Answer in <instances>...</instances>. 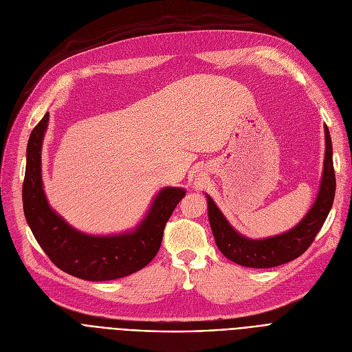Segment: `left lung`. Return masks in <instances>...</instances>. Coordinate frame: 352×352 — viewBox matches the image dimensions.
I'll return each mask as SVG.
<instances>
[{
    "instance_id": "1",
    "label": "left lung",
    "mask_w": 352,
    "mask_h": 352,
    "mask_svg": "<svg viewBox=\"0 0 352 352\" xmlns=\"http://www.w3.org/2000/svg\"><path fill=\"white\" fill-rule=\"evenodd\" d=\"M324 129L325 160L320 192L308 214L292 230L264 239H250L236 232L230 226L223 212L215 206V202L207 195L208 219L215 238V244L228 260L250 268H272L298 258L312 244L325 223L336 195L332 142L328 126L325 125Z\"/></svg>"
}]
</instances>
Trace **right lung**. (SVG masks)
<instances>
[{"mask_svg":"<svg viewBox=\"0 0 352 352\" xmlns=\"http://www.w3.org/2000/svg\"><path fill=\"white\" fill-rule=\"evenodd\" d=\"M48 117L47 113L31 131L23 184L24 214L36 243L52 264L81 280L109 281L140 271L157 255L166 221L186 191L162 188L146 217L131 232L100 236L77 231L51 210L44 194L41 148Z\"/></svg>","mask_w":352,"mask_h":352,"instance_id":"add662e5","label":"right lung"}]
</instances>
